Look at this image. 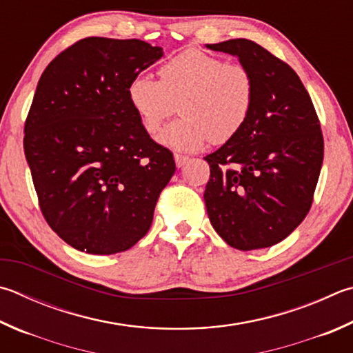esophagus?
<instances>
[{
    "mask_svg": "<svg viewBox=\"0 0 353 353\" xmlns=\"http://www.w3.org/2000/svg\"><path fill=\"white\" fill-rule=\"evenodd\" d=\"M174 160H176V166H177V168H182L183 165L188 163L190 157H188V156H183V154H174Z\"/></svg>",
    "mask_w": 353,
    "mask_h": 353,
    "instance_id": "1",
    "label": "esophagus"
}]
</instances>
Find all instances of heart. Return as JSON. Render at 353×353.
Returning a JSON list of instances; mask_svg holds the SVG:
<instances>
[{
    "mask_svg": "<svg viewBox=\"0 0 353 353\" xmlns=\"http://www.w3.org/2000/svg\"><path fill=\"white\" fill-rule=\"evenodd\" d=\"M160 81L139 74L126 89L143 130L154 134L179 106L181 119L159 134V143L196 151L210 140L225 143L238 136L254 103V80L239 63H225L201 49H185L159 69Z\"/></svg>",
    "mask_w": 353,
    "mask_h": 353,
    "instance_id": "b5f03b06",
    "label": "heart"
}]
</instances>
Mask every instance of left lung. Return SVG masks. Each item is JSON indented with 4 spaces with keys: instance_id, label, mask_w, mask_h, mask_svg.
<instances>
[{
    "instance_id": "8db88e82",
    "label": "left lung",
    "mask_w": 353,
    "mask_h": 353,
    "mask_svg": "<svg viewBox=\"0 0 353 353\" xmlns=\"http://www.w3.org/2000/svg\"><path fill=\"white\" fill-rule=\"evenodd\" d=\"M207 48L239 59L254 103L238 136L203 157L205 207L216 233L248 252L272 247L309 213L324 157L318 115L298 74L259 44L236 38Z\"/></svg>"
}]
</instances>
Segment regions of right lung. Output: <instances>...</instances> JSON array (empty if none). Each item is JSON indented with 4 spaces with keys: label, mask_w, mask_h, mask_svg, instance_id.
Masks as SVG:
<instances>
[{
    "label": "right lung",
    "mask_w": 353,
    "mask_h": 353,
    "mask_svg": "<svg viewBox=\"0 0 353 353\" xmlns=\"http://www.w3.org/2000/svg\"><path fill=\"white\" fill-rule=\"evenodd\" d=\"M162 55L136 38L88 37L40 77L24 154L44 219L75 250L114 254L136 245L174 174L172 152L143 130L126 95Z\"/></svg>",
    "instance_id": "add662e5"
}]
</instances>
